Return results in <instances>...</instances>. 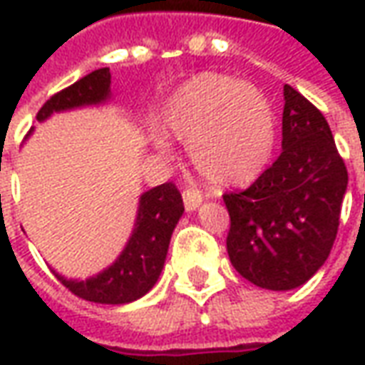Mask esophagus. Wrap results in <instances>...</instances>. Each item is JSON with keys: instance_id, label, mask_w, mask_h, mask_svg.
Returning <instances> with one entry per match:
<instances>
[{"instance_id": "34e87169", "label": "esophagus", "mask_w": 365, "mask_h": 365, "mask_svg": "<svg viewBox=\"0 0 365 365\" xmlns=\"http://www.w3.org/2000/svg\"><path fill=\"white\" fill-rule=\"evenodd\" d=\"M203 203V195L197 190H185L183 191V205L187 211H195L199 205Z\"/></svg>"}]
</instances>
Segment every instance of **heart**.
<instances>
[{"label":"heart","instance_id":"heart-1","mask_svg":"<svg viewBox=\"0 0 365 365\" xmlns=\"http://www.w3.org/2000/svg\"><path fill=\"white\" fill-rule=\"evenodd\" d=\"M158 125L164 135L190 146L195 170L219 187L254 182L275 148L269 101L229 76H193L168 99Z\"/></svg>","mask_w":365,"mask_h":365}]
</instances>
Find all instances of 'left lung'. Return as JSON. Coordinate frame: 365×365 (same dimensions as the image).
Masks as SVG:
<instances>
[{"instance_id":"obj_1","label":"left lung","mask_w":365,"mask_h":365,"mask_svg":"<svg viewBox=\"0 0 365 365\" xmlns=\"http://www.w3.org/2000/svg\"><path fill=\"white\" fill-rule=\"evenodd\" d=\"M282 154L245 191L225 193L227 250L262 289H295L327 262L340 222L348 172L322 113L283 86Z\"/></svg>"}]
</instances>
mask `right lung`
<instances>
[{"instance_id": "right-lung-1", "label": "right lung", "mask_w": 365, "mask_h": 365, "mask_svg": "<svg viewBox=\"0 0 365 365\" xmlns=\"http://www.w3.org/2000/svg\"><path fill=\"white\" fill-rule=\"evenodd\" d=\"M109 99L111 72L109 68H99L66 90L54 93L36 113V120H46L52 113L107 103ZM182 215V193L174 183H162L144 191L138 199L133 235L109 268L88 279H68L56 272L54 275L74 295L86 301L103 305H125L136 301L158 282L166 262L170 238Z\"/></svg>"}]
</instances>
